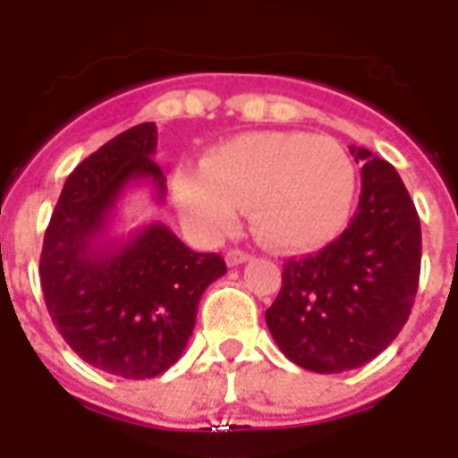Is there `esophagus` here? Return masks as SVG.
I'll use <instances>...</instances> for the list:
<instances>
[{"label":"esophagus","instance_id":"1","mask_svg":"<svg viewBox=\"0 0 458 458\" xmlns=\"http://www.w3.org/2000/svg\"><path fill=\"white\" fill-rule=\"evenodd\" d=\"M251 259L250 251H242V250H230L228 254H225V261H228V266H240V264H247Z\"/></svg>","mask_w":458,"mask_h":458}]
</instances>
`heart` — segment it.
<instances>
[{"mask_svg": "<svg viewBox=\"0 0 458 458\" xmlns=\"http://www.w3.org/2000/svg\"><path fill=\"white\" fill-rule=\"evenodd\" d=\"M201 168L173 175V204L201 237L233 230L250 207L261 242L311 250L340 235L354 204V164L326 135L244 132L211 147Z\"/></svg>", "mask_w": 458, "mask_h": 458, "instance_id": "1", "label": "heart"}]
</instances>
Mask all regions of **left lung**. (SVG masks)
<instances>
[{"label": "left lung", "instance_id": "8db88e82", "mask_svg": "<svg viewBox=\"0 0 458 458\" xmlns=\"http://www.w3.org/2000/svg\"><path fill=\"white\" fill-rule=\"evenodd\" d=\"M361 197L349 228L318 254L290 259L266 311L280 352L313 373L361 369L392 344L420 276V221L394 165L349 147Z\"/></svg>", "mask_w": 458, "mask_h": 458}]
</instances>
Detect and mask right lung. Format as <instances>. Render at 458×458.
<instances>
[{
    "mask_svg": "<svg viewBox=\"0 0 458 458\" xmlns=\"http://www.w3.org/2000/svg\"><path fill=\"white\" fill-rule=\"evenodd\" d=\"M157 125L140 123L88 157L61 190L47 225L39 283L47 311L82 361L128 380L161 376L194 330L201 294L225 276L218 254H197L164 223L111 235L118 204L165 178L154 161Z\"/></svg>",
    "mask_w": 458,
    "mask_h": 458,
    "instance_id": "right-lung-1",
    "label": "right lung"
}]
</instances>
